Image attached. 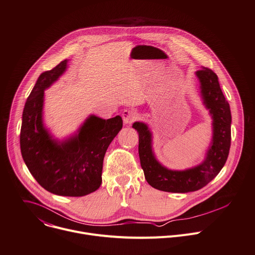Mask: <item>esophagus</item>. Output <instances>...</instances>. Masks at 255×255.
I'll return each instance as SVG.
<instances>
[{
    "label": "esophagus",
    "mask_w": 255,
    "mask_h": 255,
    "mask_svg": "<svg viewBox=\"0 0 255 255\" xmlns=\"http://www.w3.org/2000/svg\"><path fill=\"white\" fill-rule=\"evenodd\" d=\"M122 118H123L124 124L127 125V124H131L134 121H136L138 117H137V115H136L135 112H133L131 110H125L122 113Z\"/></svg>",
    "instance_id": "obj_1"
}]
</instances>
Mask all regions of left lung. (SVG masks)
Returning a JSON list of instances; mask_svg holds the SVG:
<instances>
[{"instance_id": "left-lung-1", "label": "left lung", "mask_w": 255, "mask_h": 255, "mask_svg": "<svg viewBox=\"0 0 255 255\" xmlns=\"http://www.w3.org/2000/svg\"><path fill=\"white\" fill-rule=\"evenodd\" d=\"M200 83V97L213 119V138L205 158L190 169L170 170L155 158L152 150V133L143 122H135L132 127L139 135L140 165L151 187L175 193L196 191L210 183L223 169L231 146V116L229 103L220 87L217 74L208 68L195 72Z\"/></svg>"}]
</instances>
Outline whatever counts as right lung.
Here are the masks:
<instances>
[{
  "instance_id": "1",
  "label": "right lung",
  "mask_w": 255,
  "mask_h": 255,
  "mask_svg": "<svg viewBox=\"0 0 255 255\" xmlns=\"http://www.w3.org/2000/svg\"><path fill=\"white\" fill-rule=\"evenodd\" d=\"M68 60L41 73L22 114L20 148L23 160L37 183L61 196H84L100 188L106 151L122 129L120 116L105 120L90 115L77 132L59 140L42 120L44 90L67 69Z\"/></svg>"
}]
</instances>
